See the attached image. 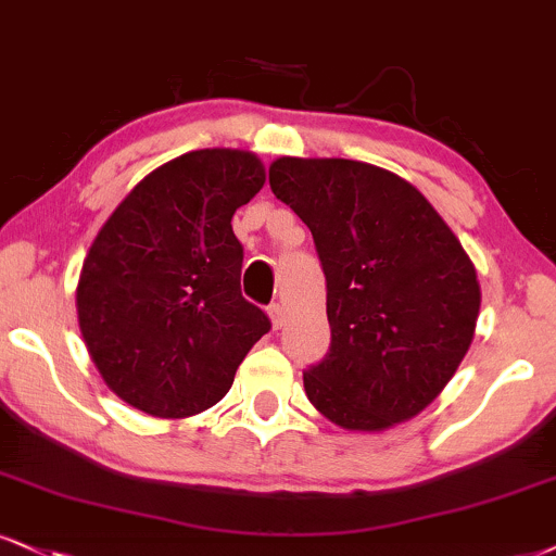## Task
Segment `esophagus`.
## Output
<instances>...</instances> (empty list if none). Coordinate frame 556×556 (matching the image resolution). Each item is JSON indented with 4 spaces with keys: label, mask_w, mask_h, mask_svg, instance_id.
Masks as SVG:
<instances>
[{
    "label": "esophagus",
    "mask_w": 556,
    "mask_h": 556,
    "mask_svg": "<svg viewBox=\"0 0 556 556\" xmlns=\"http://www.w3.org/2000/svg\"><path fill=\"white\" fill-rule=\"evenodd\" d=\"M267 317H270L273 330H280V327H283V321H286L283 306H280V304H270V306H267Z\"/></svg>",
    "instance_id": "obj_1"
}]
</instances>
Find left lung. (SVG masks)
I'll return each mask as SVG.
<instances>
[{
    "instance_id": "8db88e82",
    "label": "left lung",
    "mask_w": 556,
    "mask_h": 556,
    "mask_svg": "<svg viewBox=\"0 0 556 556\" xmlns=\"http://www.w3.org/2000/svg\"><path fill=\"white\" fill-rule=\"evenodd\" d=\"M270 190L312 229L327 278L330 353L304 374L327 420L379 433L454 379L479 304L477 267L404 177L355 160L278 156Z\"/></svg>"
}]
</instances>
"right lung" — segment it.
Masks as SVG:
<instances>
[{"label":"right lung","mask_w":556,"mask_h":556,"mask_svg":"<svg viewBox=\"0 0 556 556\" xmlns=\"http://www.w3.org/2000/svg\"><path fill=\"white\" fill-rule=\"evenodd\" d=\"M265 185L244 149H195L134 185L89 244L77 319L115 396L162 420L214 407L270 330L239 289L231 216Z\"/></svg>","instance_id":"right-lung-1"}]
</instances>
